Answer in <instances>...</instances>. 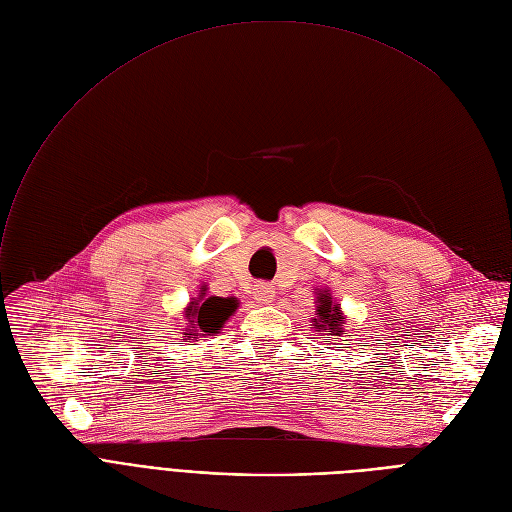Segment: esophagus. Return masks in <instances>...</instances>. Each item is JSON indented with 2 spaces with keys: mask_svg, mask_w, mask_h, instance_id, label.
Returning a JSON list of instances; mask_svg holds the SVG:
<instances>
[{
  "mask_svg": "<svg viewBox=\"0 0 512 512\" xmlns=\"http://www.w3.org/2000/svg\"><path fill=\"white\" fill-rule=\"evenodd\" d=\"M252 296L258 304H271L275 300V287L271 283H256Z\"/></svg>",
  "mask_w": 512,
  "mask_h": 512,
  "instance_id": "1",
  "label": "esophagus"
}]
</instances>
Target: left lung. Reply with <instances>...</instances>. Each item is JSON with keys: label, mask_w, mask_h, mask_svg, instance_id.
<instances>
[{"label": "left lung", "mask_w": 512, "mask_h": 512, "mask_svg": "<svg viewBox=\"0 0 512 512\" xmlns=\"http://www.w3.org/2000/svg\"><path fill=\"white\" fill-rule=\"evenodd\" d=\"M316 296V316L312 319L314 331H329V335H342L346 325V314L342 310V304L331 296V289H319L314 291Z\"/></svg>", "instance_id": "left-lung-1"}]
</instances>
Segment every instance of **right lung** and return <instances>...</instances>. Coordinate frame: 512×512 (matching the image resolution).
<instances>
[{"instance_id": "right-lung-1", "label": "right lung", "mask_w": 512, "mask_h": 512, "mask_svg": "<svg viewBox=\"0 0 512 512\" xmlns=\"http://www.w3.org/2000/svg\"><path fill=\"white\" fill-rule=\"evenodd\" d=\"M237 308H239L237 298L206 296V285H202L198 298H191V302L183 310V316L187 321L183 329V337L185 339L193 337L198 342V337L221 333V329L235 314Z\"/></svg>"}]
</instances>
